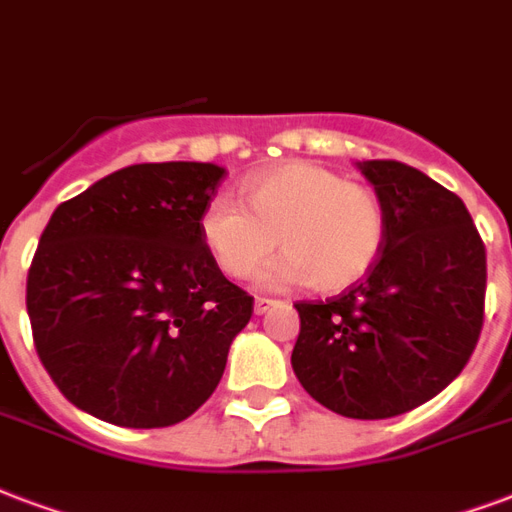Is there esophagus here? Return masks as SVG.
Masks as SVG:
<instances>
[{"mask_svg": "<svg viewBox=\"0 0 512 512\" xmlns=\"http://www.w3.org/2000/svg\"><path fill=\"white\" fill-rule=\"evenodd\" d=\"M276 303V300L271 298H255V314L260 317V314H265V311H271V306Z\"/></svg>", "mask_w": 512, "mask_h": 512, "instance_id": "obj_1", "label": "esophagus"}]
</instances>
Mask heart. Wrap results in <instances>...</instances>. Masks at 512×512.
<instances>
[{
    "mask_svg": "<svg viewBox=\"0 0 512 512\" xmlns=\"http://www.w3.org/2000/svg\"><path fill=\"white\" fill-rule=\"evenodd\" d=\"M244 206L217 195L198 217V233L225 276L241 279L279 244L260 271L263 287L306 284L338 292L360 282L386 244V209L376 190L306 161L249 174L239 187Z\"/></svg>",
    "mask_w": 512,
    "mask_h": 512,
    "instance_id": "heart-1",
    "label": "heart"
}]
</instances>
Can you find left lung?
Returning a JSON list of instances; mask_svg holds the SVG:
<instances>
[{"mask_svg": "<svg viewBox=\"0 0 512 512\" xmlns=\"http://www.w3.org/2000/svg\"><path fill=\"white\" fill-rule=\"evenodd\" d=\"M386 209V244L365 279L298 303L292 370L346 419H389L443 392L483 327L486 249L462 198L400 161H360Z\"/></svg>", "mask_w": 512, "mask_h": 512, "instance_id": "8db88e82", "label": "left lung"}]
</instances>
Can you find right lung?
Returning <instances> with one entry per match:
<instances>
[{"instance_id":"add662e5","label":"right lung","mask_w":512,"mask_h":512,"mask_svg":"<svg viewBox=\"0 0 512 512\" xmlns=\"http://www.w3.org/2000/svg\"><path fill=\"white\" fill-rule=\"evenodd\" d=\"M217 163H136L58 206L26 282L34 346L96 419L171 427L212 397L252 298L198 233Z\"/></svg>"}]
</instances>
